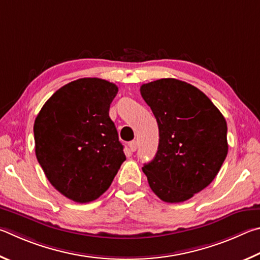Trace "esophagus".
<instances>
[{"label":"esophagus","instance_id":"obj_1","mask_svg":"<svg viewBox=\"0 0 260 260\" xmlns=\"http://www.w3.org/2000/svg\"><path fill=\"white\" fill-rule=\"evenodd\" d=\"M129 148L131 152H136L137 151V142L136 140H133V142L129 143Z\"/></svg>","mask_w":260,"mask_h":260}]
</instances>
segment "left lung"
<instances>
[{
    "label": "left lung",
    "mask_w": 260,
    "mask_h": 260,
    "mask_svg": "<svg viewBox=\"0 0 260 260\" xmlns=\"http://www.w3.org/2000/svg\"><path fill=\"white\" fill-rule=\"evenodd\" d=\"M158 125V147L144 165L149 187L162 201L184 202L210 185L229 152L225 117L201 90L161 79L140 86Z\"/></svg>",
    "instance_id": "8db88e82"
}]
</instances>
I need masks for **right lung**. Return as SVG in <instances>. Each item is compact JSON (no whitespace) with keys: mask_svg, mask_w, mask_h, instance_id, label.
I'll use <instances>...</instances> for the list:
<instances>
[{"mask_svg":"<svg viewBox=\"0 0 260 260\" xmlns=\"http://www.w3.org/2000/svg\"><path fill=\"white\" fill-rule=\"evenodd\" d=\"M117 91L106 80L79 79L57 90L35 118L40 166L53 187L75 202L103 195L125 161L109 117Z\"/></svg>","mask_w":260,"mask_h":260,"instance_id":"obj_1","label":"right lung"}]
</instances>
